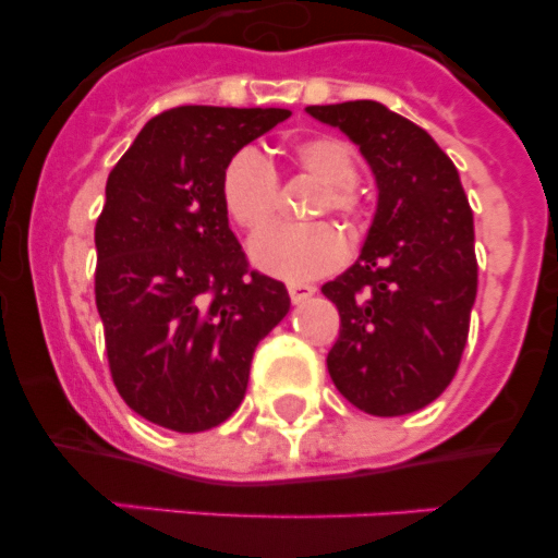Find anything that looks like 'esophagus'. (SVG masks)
<instances>
[{"label": "esophagus", "mask_w": 558, "mask_h": 558, "mask_svg": "<svg viewBox=\"0 0 558 558\" xmlns=\"http://www.w3.org/2000/svg\"><path fill=\"white\" fill-rule=\"evenodd\" d=\"M288 293H290V302L302 304V302H307L310 295L315 293V288H313V284H304V282H290Z\"/></svg>", "instance_id": "obj_1"}]
</instances>
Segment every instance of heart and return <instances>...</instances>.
<instances>
[{"mask_svg": "<svg viewBox=\"0 0 558 558\" xmlns=\"http://www.w3.org/2000/svg\"><path fill=\"white\" fill-rule=\"evenodd\" d=\"M304 175L324 186L313 206V215H338L357 223L363 215V195L354 186L357 179V153L349 142L327 133H315L293 142L288 150ZM223 209L240 229L259 231L274 220L279 181L274 167L254 147L236 150L220 175ZM251 263L279 279H313L338 268L347 256V243L335 226H276L254 236L248 248Z\"/></svg>", "mask_w": 558, "mask_h": 558, "instance_id": "b5f03b06", "label": "heart"}]
</instances>
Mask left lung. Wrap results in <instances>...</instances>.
<instances>
[{
  "label": "left lung",
  "instance_id": "8db88e82",
  "mask_svg": "<svg viewBox=\"0 0 558 558\" xmlns=\"http://www.w3.org/2000/svg\"><path fill=\"white\" fill-rule=\"evenodd\" d=\"M307 113L347 133L377 181L357 263L322 288L340 313L329 377L372 416L422 411L452 383L470 335L477 259L466 192L430 133L383 102Z\"/></svg>",
  "mask_w": 558,
  "mask_h": 558
}]
</instances>
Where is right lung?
<instances>
[{
	"label": "right lung",
	"instance_id": "1",
	"mask_svg": "<svg viewBox=\"0 0 558 558\" xmlns=\"http://www.w3.org/2000/svg\"><path fill=\"white\" fill-rule=\"evenodd\" d=\"M288 108L181 106L153 117L108 175L95 226V299L113 386L175 433L240 408L256 343L282 322V282L248 268L220 175Z\"/></svg>",
	"mask_w": 558,
	"mask_h": 558
}]
</instances>
